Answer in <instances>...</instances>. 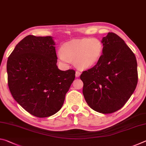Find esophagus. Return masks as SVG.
I'll use <instances>...</instances> for the list:
<instances>
[{
  "label": "esophagus",
  "instance_id": "34e87169",
  "mask_svg": "<svg viewBox=\"0 0 146 146\" xmlns=\"http://www.w3.org/2000/svg\"><path fill=\"white\" fill-rule=\"evenodd\" d=\"M80 73L78 71H76V73H75V76H76V77H79V76H80Z\"/></svg>",
  "mask_w": 146,
  "mask_h": 146
}]
</instances>
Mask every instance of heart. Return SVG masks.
<instances>
[{
  "label": "heart",
  "mask_w": 146,
  "mask_h": 146,
  "mask_svg": "<svg viewBox=\"0 0 146 146\" xmlns=\"http://www.w3.org/2000/svg\"><path fill=\"white\" fill-rule=\"evenodd\" d=\"M103 44L96 38L73 39L64 44L58 54L59 60L65 64L74 61L80 70H86L95 66L99 60Z\"/></svg>",
  "instance_id": "1"
}]
</instances>
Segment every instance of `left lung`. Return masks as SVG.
Wrapping results in <instances>:
<instances>
[{"mask_svg":"<svg viewBox=\"0 0 146 146\" xmlns=\"http://www.w3.org/2000/svg\"><path fill=\"white\" fill-rule=\"evenodd\" d=\"M102 55L95 66L83 71V95L90 107L108 114L122 108L138 82L135 54L123 39L110 32L102 38Z\"/></svg>","mask_w":146,"mask_h":146,"instance_id":"1","label":"left lung"}]
</instances>
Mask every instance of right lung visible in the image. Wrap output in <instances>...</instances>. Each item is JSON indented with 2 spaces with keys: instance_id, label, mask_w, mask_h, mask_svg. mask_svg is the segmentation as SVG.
Segmentation results:
<instances>
[{
  "instance_id": "add662e5",
  "label": "right lung",
  "mask_w": 146,
  "mask_h": 146,
  "mask_svg": "<svg viewBox=\"0 0 146 146\" xmlns=\"http://www.w3.org/2000/svg\"><path fill=\"white\" fill-rule=\"evenodd\" d=\"M53 37L28 35L17 44L7 62L8 84L12 96L36 117L55 114L75 80L73 70L56 66Z\"/></svg>"
}]
</instances>
